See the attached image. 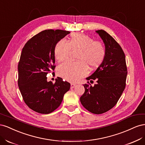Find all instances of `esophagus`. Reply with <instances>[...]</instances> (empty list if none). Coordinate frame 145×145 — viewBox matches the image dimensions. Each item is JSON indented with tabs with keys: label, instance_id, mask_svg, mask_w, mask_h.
<instances>
[{
	"label": "esophagus",
	"instance_id": "obj_1",
	"mask_svg": "<svg viewBox=\"0 0 145 145\" xmlns=\"http://www.w3.org/2000/svg\"><path fill=\"white\" fill-rule=\"evenodd\" d=\"M76 86V85L75 84V83H71V88H74V87H75Z\"/></svg>",
	"mask_w": 145,
	"mask_h": 145
}]
</instances>
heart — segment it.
<instances>
[{
	"mask_svg": "<svg viewBox=\"0 0 145 145\" xmlns=\"http://www.w3.org/2000/svg\"><path fill=\"white\" fill-rule=\"evenodd\" d=\"M78 51L77 62L67 61L57 68L58 75L69 82H76L88 74L91 69L98 68L102 63L106 54L103 43L94 40L93 37L82 33H72L67 42L60 40L56 43L54 53L55 58L62 62L68 58L70 51Z\"/></svg>",
	"mask_w": 145,
	"mask_h": 145,
	"instance_id": "heart-1",
	"label": "heart"
}]
</instances>
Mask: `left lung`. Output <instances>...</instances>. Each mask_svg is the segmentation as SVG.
Instances as JSON below:
<instances>
[{
  "instance_id": "1",
  "label": "left lung",
  "mask_w": 145,
  "mask_h": 145,
  "mask_svg": "<svg viewBox=\"0 0 145 145\" xmlns=\"http://www.w3.org/2000/svg\"><path fill=\"white\" fill-rule=\"evenodd\" d=\"M106 48L102 63L88 80L97 83L92 86L89 82L83 85L85 93L80 97L82 105L88 111L100 114L110 110L117 104L126 86L127 67L121 47L104 30L96 31Z\"/></svg>"
}]
</instances>
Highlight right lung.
Masks as SVG:
<instances>
[{
  "label": "right lung",
  "mask_w": 145,
  "mask_h": 145,
  "mask_svg": "<svg viewBox=\"0 0 145 145\" xmlns=\"http://www.w3.org/2000/svg\"><path fill=\"white\" fill-rule=\"evenodd\" d=\"M70 33L61 29H46L25 43L18 63V86L26 105L40 114H50L62 103L70 83L57 77L47 82L46 75L56 66L54 50L61 39Z\"/></svg>",
  "instance_id": "1"
}]
</instances>
